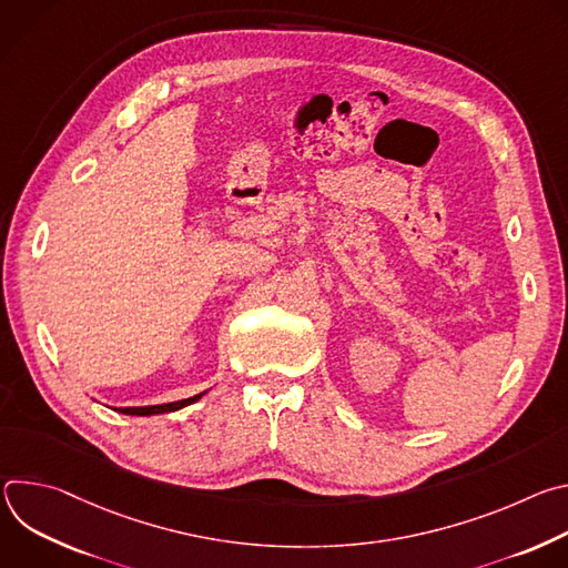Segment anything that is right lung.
I'll return each instance as SVG.
<instances>
[{
    "label": "right lung",
    "mask_w": 568,
    "mask_h": 568,
    "mask_svg": "<svg viewBox=\"0 0 568 568\" xmlns=\"http://www.w3.org/2000/svg\"><path fill=\"white\" fill-rule=\"evenodd\" d=\"M206 393V390H204ZM204 393H197L193 397H186V399H178V402H169V404H152V407H123V409H114L119 414H128V416H154V414H171V412H178V409H184L189 407V404L197 402Z\"/></svg>",
    "instance_id": "right-lung-1"
}]
</instances>
